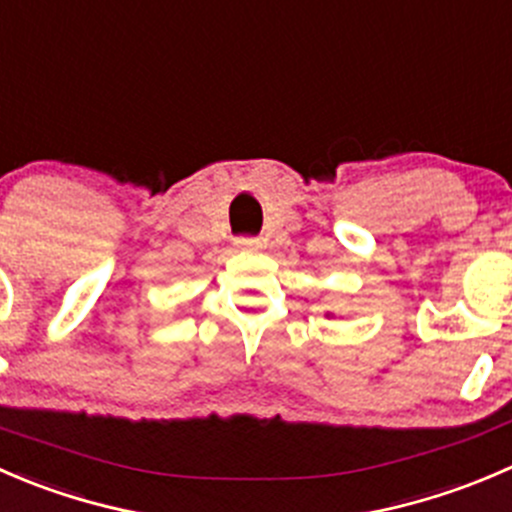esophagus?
Listing matches in <instances>:
<instances>
[{
  "mask_svg": "<svg viewBox=\"0 0 512 512\" xmlns=\"http://www.w3.org/2000/svg\"><path fill=\"white\" fill-rule=\"evenodd\" d=\"M236 249L258 251V249H263V239L261 236H239V239H236Z\"/></svg>",
  "mask_w": 512,
  "mask_h": 512,
  "instance_id": "obj_1",
  "label": "esophagus"
}]
</instances>
